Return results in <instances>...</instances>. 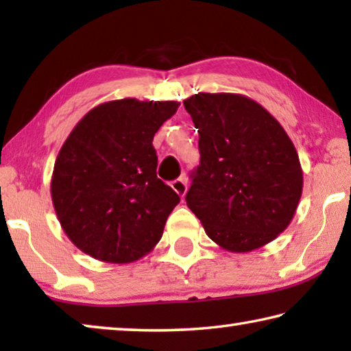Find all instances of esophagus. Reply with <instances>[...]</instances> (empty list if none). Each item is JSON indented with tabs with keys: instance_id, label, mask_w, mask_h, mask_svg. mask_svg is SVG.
<instances>
[{
	"instance_id": "1",
	"label": "esophagus",
	"mask_w": 351,
	"mask_h": 351,
	"mask_svg": "<svg viewBox=\"0 0 351 351\" xmlns=\"http://www.w3.org/2000/svg\"><path fill=\"white\" fill-rule=\"evenodd\" d=\"M171 189H173L181 198H184V195H186V192H187V178H186V175H182V176L178 178V180L171 181Z\"/></svg>"
}]
</instances>
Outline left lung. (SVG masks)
Wrapping results in <instances>:
<instances>
[{
  "label": "left lung",
  "instance_id": "left-lung-1",
  "mask_svg": "<svg viewBox=\"0 0 351 351\" xmlns=\"http://www.w3.org/2000/svg\"><path fill=\"white\" fill-rule=\"evenodd\" d=\"M184 106L198 128L201 154L186 201L206 234L230 252L254 251L277 239L304 187L287 132L241 94L198 93Z\"/></svg>",
  "mask_w": 351,
  "mask_h": 351
}]
</instances>
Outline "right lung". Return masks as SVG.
Here are the masks:
<instances>
[{"label": "right lung", "mask_w": 351, "mask_h": 351, "mask_svg": "<svg viewBox=\"0 0 351 351\" xmlns=\"http://www.w3.org/2000/svg\"><path fill=\"white\" fill-rule=\"evenodd\" d=\"M180 104L121 99L93 108L64 141L51 195L74 245L108 263L139 260L161 240L180 203L156 176L153 136Z\"/></svg>", "instance_id": "right-lung-1"}]
</instances>
